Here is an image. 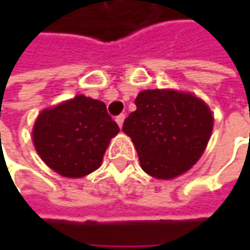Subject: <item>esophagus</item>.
I'll list each match as a JSON object with an SVG mask.
<instances>
[{
  "label": "esophagus",
  "instance_id": "obj_1",
  "mask_svg": "<svg viewBox=\"0 0 250 250\" xmlns=\"http://www.w3.org/2000/svg\"><path fill=\"white\" fill-rule=\"evenodd\" d=\"M125 114H120V116H117L116 117V123L119 125V127H123V122H125Z\"/></svg>",
  "mask_w": 250,
  "mask_h": 250
}]
</instances>
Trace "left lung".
Segmentation results:
<instances>
[{"label": "left lung", "instance_id": "left-lung-1", "mask_svg": "<svg viewBox=\"0 0 250 250\" xmlns=\"http://www.w3.org/2000/svg\"><path fill=\"white\" fill-rule=\"evenodd\" d=\"M134 104L123 131L131 137L146 174L172 179L197 164L214 123L203 100L175 89H145Z\"/></svg>", "mask_w": 250, "mask_h": 250}]
</instances>
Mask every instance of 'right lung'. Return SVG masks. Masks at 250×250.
I'll use <instances>...</instances> for the list:
<instances>
[{"label": "right lung", "mask_w": 250, "mask_h": 250, "mask_svg": "<svg viewBox=\"0 0 250 250\" xmlns=\"http://www.w3.org/2000/svg\"><path fill=\"white\" fill-rule=\"evenodd\" d=\"M119 131L103 101L76 95L39 114L33 143L50 169L66 178H81L100 168L110 140Z\"/></svg>", "instance_id": "add662e5"}]
</instances>
